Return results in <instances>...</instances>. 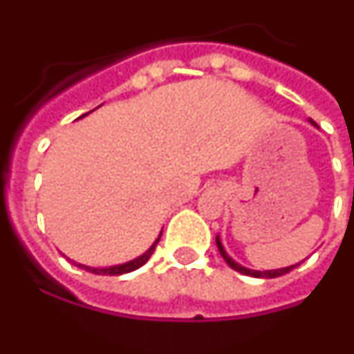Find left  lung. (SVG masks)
I'll use <instances>...</instances> for the list:
<instances>
[{
  "label": "left lung",
  "instance_id": "left-lung-1",
  "mask_svg": "<svg viewBox=\"0 0 354 354\" xmlns=\"http://www.w3.org/2000/svg\"><path fill=\"white\" fill-rule=\"evenodd\" d=\"M216 246H218V250H220V253H222L223 259H225V262L229 263V266L232 267L234 270H237V272H241V274H246V276H255V277H279V276H283V274L290 272V270L295 269V267H297V266H290V267H285V269L263 270V272H262V270H250V269H246V267H241L239 263H236L232 259H230L229 255H227L225 250H223L222 243H220V239H218V237H216Z\"/></svg>",
  "mask_w": 354,
  "mask_h": 354
}]
</instances>
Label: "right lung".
I'll list each match as a JSON object with an SVG mask.
<instances>
[{
  "instance_id": "obj_1",
  "label": "right lung",
  "mask_w": 354,
  "mask_h": 354,
  "mask_svg": "<svg viewBox=\"0 0 354 354\" xmlns=\"http://www.w3.org/2000/svg\"><path fill=\"white\" fill-rule=\"evenodd\" d=\"M87 115V113H85ZM84 117V115H82ZM158 239L155 241L153 244H151V248L148 250L145 255L138 257L136 260H131V262L127 263H122V266H113V267H102V269H94V267H87V266H82V263H75V266L82 267V269H85L87 272H92V274H101V276H118V274H127V272H132V270L140 269L141 266H145V263L148 262V259L151 257V253L155 252V246H157Z\"/></svg>"
}]
</instances>
